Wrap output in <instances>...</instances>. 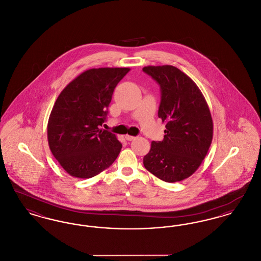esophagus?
Wrapping results in <instances>:
<instances>
[{"label":"esophagus","mask_w":261,"mask_h":261,"mask_svg":"<svg viewBox=\"0 0 261 261\" xmlns=\"http://www.w3.org/2000/svg\"><path fill=\"white\" fill-rule=\"evenodd\" d=\"M135 138H136V137L130 136V135H126V136H125V139H126L127 141H133Z\"/></svg>","instance_id":"esophagus-1"}]
</instances>
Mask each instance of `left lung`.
I'll return each mask as SVG.
<instances>
[{"mask_svg": "<svg viewBox=\"0 0 261 261\" xmlns=\"http://www.w3.org/2000/svg\"><path fill=\"white\" fill-rule=\"evenodd\" d=\"M162 91L159 117L165 122L162 141L151 142L144 166L164 182H179L195 173L212 142L211 111L197 84L172 65L145 66Z\"/></svg>", "mask_w": 261, "mask_h": 261, "instance_id": "8db88e82", "label": "left lung"}]
</instances>
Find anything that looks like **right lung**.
<instances>
[{"instance_id": "obj_1", "label": "right lung", "mask_w": 261, "mask_h": 261, "mask_svg": "<svg viewBox=\"0 0 261 261\" xmlns=\"http://www.w3.org/2000/svg\"><path fill=\"white\" fill-rule=\"evenodd\" d=\"M128 67L92 68L78 75L62 91L50 112L48 142L62 168L87 179L109 168L122 145L105 122L114 88Z\"/></svg>"}]
</instances>
